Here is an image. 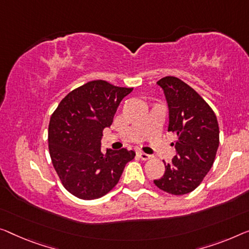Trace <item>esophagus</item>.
Here are the masks:
<instances>
[{"label":"esophagus","mask_w":249,"mask_h":249,"mask_svg":"<svg viewBox=\"0 0 249 249\" xmlns=\"http://www.w3.org/2000/svg\"><path fill=\"white\" fill-rule=\"evenodd\" d=\"M137 154H139V157L142 159L143 161H148V160H151L152 158H153V157H152V155L144 153V152H139V153H137Z\"/></svg>","instance_id":"1"}]
</instances>
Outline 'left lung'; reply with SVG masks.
Returning <instances> with one entry per match:
<instances>
[{"instance_id":"left-lung-1","label":"left lung","mask_w":249,"mask_h":249,"mask_svg":"<svg viewBox=\"0 0 249 249\" xmlns=\"http://www.w3.org/2000/svg\"><path fill=\"white\" fill-rule=\"evenodd\" d=\"M169 106V132L177 135V155L165 164V172L154 180L159 189L181 196L202 182L216 159L219 125L208 103L179 78L166 76L158 81Z\"/></svg>"}]
</instances>
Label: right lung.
I'll return each instance as SVG.
<instances>
[{
    "label": "right lung",
    "mask_w": 249,
    "mask_h": 249,
    "mask_svg": "<svg viewBox=\"0 0 249 249\" xmlns=\"http://www.w3.org/2000/svg\"><path fill=\"white\" fill-rule=\"evenodd\" d=\"M133 88L105 80L88 81L73 89L51 115L48 132L53 168L67 191L77 198H101L117 184L135 152L121 148L101 152L105 127L113 123L117 107Z\"/></svg>",
    "instance_id": "1"
}]
</instances>
